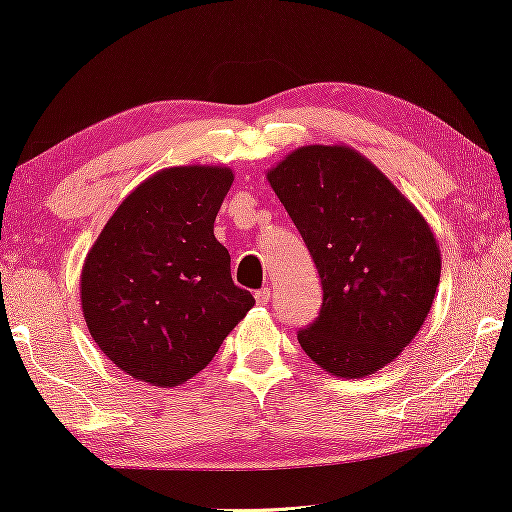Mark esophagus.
Listing matches in <instances>:
<instances>
[{"instance_id": "obj_1", "label": "esophagus", "mask_w": 512, "mask_h": 512, "mask_svg": "<svg viewBox=\"0 0 512 512\" xmlns=\"http://www.w3.org/2000/svg\"><path fill=\"white\" fill-rule=\"evenodd\" d=\"M270 295H272V292H270V288H263V290H256V304L258 306H265L267 304V301H270Z\"/></svg>"}]
</instances>
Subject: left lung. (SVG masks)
Here are the masks:
<instances>
[{"mask_svg": "<svg viewBox=\"0 0 512 512\" xmlns=\"http://www.w3.org/2000/svg\"><path fill=\"white\" fill-rule=\"evenodd\" d=\"M322 279L317 320L297 333L324 372L363 379L410 345L433 306L440 247L429 222L347 145H306L267 172Z\"/></svg>", "mask_w": 512, "mask_h": 512, "instance_id": "8db88e82", "label": "left lung"}]
</instances>
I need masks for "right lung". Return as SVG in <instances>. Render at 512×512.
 <instances>
[{
  "label": "right lung",
  "instance_id": "right-lung-1",
  "mask_svg": "<svg viewBox=\"0 0 512 512\" xmlns=\"http://www.w3.org/2000/svg\"><path fill=\"white\" fill-rule=\"evenodd\" d=\"M233 183L222 165L167 167L117 206L81 270L83 320L138 381L174 388L211 363L251 306L213 224Z\"/></svg>",
  "mask_w": 512,
  "mask_h": 512
}]
</instances>
